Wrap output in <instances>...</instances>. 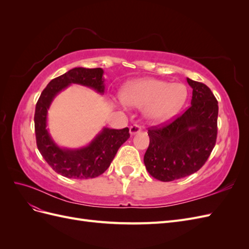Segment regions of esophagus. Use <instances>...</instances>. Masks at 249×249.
Listing matches in <instances>:
<instances>
[{
    "label": "esophagus",
    "instance_id": "esophagus-1",
    "mask_svg": "<svg viewBox=\"0 0 249 249\" xmlns=\"http://www.w3.org/2000/svg\"><path fill=\"white\" fill-rule=\"evenodd\" d=\"M140 131H141V126L138 125V124H133V125L130 126V134H131V135L137 134V133H139Z\"/></svg>",
    "mask_w": 249,
    "mask_h": 249
}]
</instances>
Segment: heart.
<instances>
[{
    "mask_svg": "<svg viewBox=\"0 0 249 249\" xmlns=\"http://www.w3.org/2000/svg\"><path fill=\"white\" fill-rule=\"evenodd\" d=\"M122 101L126 106L144 108L145 116L156 123L166 122L180 111L188 97L182 83L145 78L132 81L123 88Z\"/></svg>",
    "mask_w": 249,
    "mask_h": 249,
    "instance_id": "obj_1",
    "label": "heart"
}]
</instances>
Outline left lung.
I'll use <instances>...</instances> for the list:
<instances>
[{
	"label": "left lung",
	"instance_id": "obj_1",
	"mask_svg": "<svg viewBox=\"0 0 249 249\" xmlns=\"http://www.w3.org/2000/svg\"><path fill=\"white\" fill-rule=\"evenodd\" d=\"M192 88L191 106L173 122L148 130L144 155L148 173L162 182L182 178L199 170L217 138L218 102L211 89L187 78Z\"/></svg>",
	"mask_w": 249,
	"mask_h": 249
}]
</instances>
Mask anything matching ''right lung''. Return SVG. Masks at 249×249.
<instances>
[{
    "mask_svg": "<svg viewBox=\"0 0 249 249\" xmlns=\"http://www.w3.org/2000/svg\"><path fill=\"white\" fill-rule=\"evenodd\" d=\"M102 69L74 67L53 79L43 89L36 104L34 124L36 144L43 159L59 175L70 178H93L108 169L118 148L130 138L127 127L122 130L103 127L88 145L81 148L60 147L47 127L48 110L55 96L71 84L91 88L104 94Z\"/></svg>",
    "mask_w": 249,
    "mask_h": 249,
    "instance_id": "right-lung-1",
    "label": "right lung"
}]
</instances>
